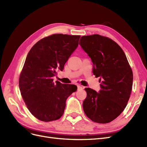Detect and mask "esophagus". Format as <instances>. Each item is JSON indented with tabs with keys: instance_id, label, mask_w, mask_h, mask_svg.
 <instances>
[{
	"instance_id": "esophagus-1",
	"label": "esophagus",
	"mask_w": 147,
	"mask_h": 147,
	"mask_svg": "<svg viewBox=\"0 0 147 147\" xmlns=\"http://www.w3.org/2000/svg\"><path fill=\"white\" fill-rule=\"evenodd\" d=\"M77 88H78V90H82V89H83V87L80 85V84H77Z\"/></svg>"
}]
</instances>
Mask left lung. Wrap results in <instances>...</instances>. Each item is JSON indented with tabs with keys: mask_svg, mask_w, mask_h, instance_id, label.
<instances>
[{
	"mask_svg": "<svg viewBox=\"0 0 147 147\" xmlns=\"http://www.w3.org/2000/svg\"><path fill=\"white\" fill-rule=\"evenodd\" d=\"M79 44L90 57L92 72L100 77V90L86 88L84 113L92 121L108 123L121 114L132 91L133 74L124 51L110 38L100 35L82 36Z\"/></svg>",
	"mask_w": 147,
	"mask_h": 147,
	"instance_id": "obj_1",
	"label": "left lung"
}]
</instances>
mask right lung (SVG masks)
I'll use <instances>...</instances> for the list:
<instances>
[{
    "mask_svg": "<svg viewBox=\"0 0 147 147\" xmlns=\"http://www.w3.org/2000/svg\"><path fill=\"white\" fill-rule=\"evenodd\" d=\"M80 35L53 34L43 38L30 49L19 80L20 90L27 107L43 121L56 120L63 115L65 102L77 87L53 82L56 70H63L78 45Z\"/></svg>",
    "mask_w": 147,
    "mask_h": 147,
    "instance_id": "obj_1",
    "label": "right lung"
}]
</instances>
